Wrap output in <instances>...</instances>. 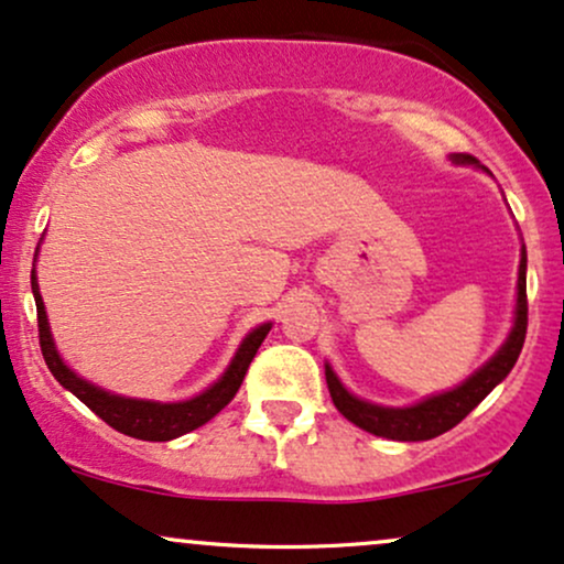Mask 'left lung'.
Listing matches in <instances>:
<instances>
[{
    "instance_id": "1",
    "label": "left lung",
    "mask_w": 564,
    "mask_h": 564,
    "mask_svg": "<svg viewBox=\"0 0 564 564\" xmlns=\"http://www.w3.org/2000/svg\"><path fill=\"white\" fill-rule=\"evenodd\" d=\"M452 163L456 165H480L467 152H454ZM525 269H528V253L522 245L520 269H518V303H514V322L509 329L507 340L501 348L488 359L478 372L467 377L462 386L452 390H443L438 395H427V399L412 403V406H380V403L364 401L354 395L343 386L340 377L329 364H324V377H327L329 395L337 412L354 422L356 427L367 430V433L380 435L388 441H430L435 435H443L446 430L459 425L465 416L473 412L478 403L486 399L491 390L499 386L505 377L512 372L514 361H518L522 343H525L528 329V295H525Z\"/></svg>"
}]
</instances>
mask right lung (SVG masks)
I'll return each mask as SVG.
<instances>
[{
    "label": "right lung",
    "mask_w": 564,
    "mask_h": 564,
    "mask_svg": "<svg viewBox=\"0 0 564 564\" xmlns=\"http://www.w3.org/2000/svg\"><path fill=\"white\" fill-rule=\"evenodd\" d=\"M39 256V248H36ZM36 261V258H33ZM31 290L33 301H36V316H39V343H42V356L50 367V372L55 375V380L65 390H70L78 401H84L86 406L95 412L99 420H105L112 430L118 433L131 435V438L139 441H174L178 435L192 433L208 420L221 412L227 403L235 399V393L240 390L245 372H248L250 361H253L256 350L261 348L263 337L269 335L271 322L258 324L256 329H250L248 335L242 337L240 348L231 356L229 367L224 369V375L218 377L214 386H208L203 393L192 395L187 401H148V399H129V395L110 393V390L95 386V382L78 377L68 364L63 361L59 350L52 340L50 333V319H46L42 293H39V280L36 269L31 271Z\"/></svg>",
    "instance_id": "obj_1"
}]
</instances>
